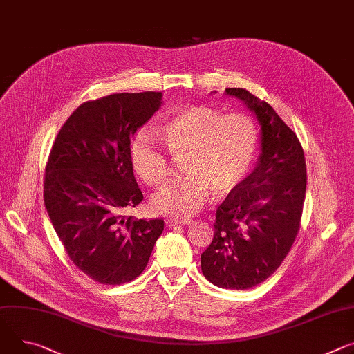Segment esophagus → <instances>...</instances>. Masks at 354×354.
Listing matches in <instances>:
<instances>
[{"mask_svg":"<svg viewBox=\"0 0 354 354\" xmlns=\"http://www.w3.org/2000/svg\"><path fill=\"white\" fill-rule=\"evenodd\" d=\"M190 218H168L167 224L168 226H185V224H190Z\"/></svg>","mask_w":354,"mask_h":354,"instance_id":"obj_1","label":"esophagus"}]
</instances>
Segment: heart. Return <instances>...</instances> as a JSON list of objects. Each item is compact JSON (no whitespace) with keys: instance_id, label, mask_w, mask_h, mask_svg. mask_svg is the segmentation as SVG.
<instances>
[{"instance_id":"obj_1","label":"heart","mask_w":354,"mask_h":354,"mask_svg":"<svg viewBox=\"0 0 354 354\" xmlns=\"http://www.w3.org/2000/svg\"><path fill=\"white\" fill-rule=\"evenodd\" d=\"M159 136L175 159H185L183 178L160 187L151 198V209L164 216L189 217L202 209L210 190L224 196L250 172L259 149V127L243 113L198 104L187 107L159 128ZM131 164L151 186L164 183L171 162L158 134L141 130L131 144Z\"/></svg>"}]
</instances>
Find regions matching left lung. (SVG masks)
Instances as JSON below:
<instances>
[{"mask_svg": "<svg viewBox=\"0 0 354 354\" xmlns=\"http://www.w3.org/2000/svg\"><path fill=\"white\" fill-rule=\"evenodd\" d=\"M261 125V153L254 171L216 210L214 236L201 257L213 285L248 289L271 277L301 227L306 192L302 145L274 109L245 88H226Z\"/></svg>", "mask_w": 354, "mask_h": 354, "instance_id": "obj_1", "label": "left lung"}]
</instances>
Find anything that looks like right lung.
Instances as JSON below:
<instances>
[{"label":"right lung","instance_id":"1","mask_svg":"<svg viewBox=\"0 0 354 354\" xmlns=\"http://www.w3.org/2000/svg\"><path fill=\"white\" fill-rule=\"evenodd\" d=\"M162 93H117L80 104L62 125L45 169L44 199L73 264L104 285L136 279L164 220L124 216L144 199L131 137L159 109Z\"/></svg>","mask_w":354,"mask_h":354}]
</instances>
